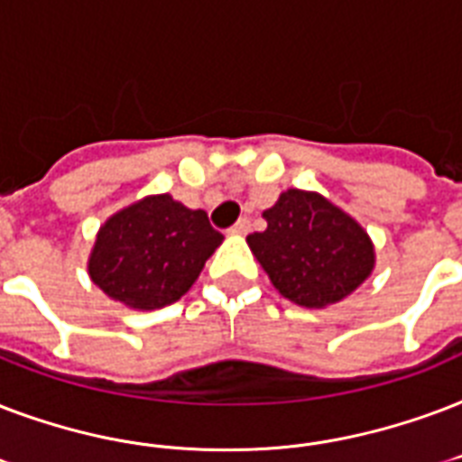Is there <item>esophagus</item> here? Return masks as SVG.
<instances>
[{"mask_svg":"<svg viewBox=\"0 0 462 462\" xmlns=\"http://www.w3.org/2000/svg\"><path fill=\"white\" fill-rule=\"evenodd\" d=\"M250 231V219L248 217H243V219H238L234 224V226L228 228V234H234V236H245Z\"/></svg>","mask_w":462,"mask_h":462,"instance_id":"34e87169","label":"esophagus"}]
</instances>
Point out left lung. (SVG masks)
<instances>
[{
  "instance_id": "8db88e82",
  "label": "left lung",
  "mask_w": 462,
  "mask_h": 462,
  "mask_svg": "<svg viewBox=\"0 0 462 462\" xmlns=\"http://www.w3.org/2000/svg\"><path fill=\"white\" fill-rule=\"evenodd\" d=\"M267 228L248 236L257 263L284 299L325 309L371 277L376 253L368 234L318 192H282L263 212Z\"/></svg>"
}]
</instances>
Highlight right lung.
Returning <instances> with one entry per match:
<instances>
[{
  "instance_id": "add662e5",
  "label": "right lung",
  "mask_w": 462,
  "mask_h": 462,
  "mask_svg": "<svg viewBox=\"0 0 462 462\" xmlns=\"http://www.w3.org/2000/svg\"><path fill=\"white\" fill-rule=\"evenodd\" d=\"M224 236L207 212L149 195L113 214L96 236L88 277L127 309L156 310L195 284Z\"/></svg>"
}]
</instances>
